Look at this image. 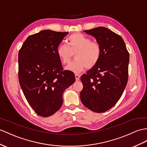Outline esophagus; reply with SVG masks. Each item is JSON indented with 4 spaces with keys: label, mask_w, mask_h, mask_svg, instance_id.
Returning a JSON list of instances; mask_svg holds the SVG:
<instances>
[{
    "label": "esophagus",
    "mask_w": 147,
    "mask_h": 147,
    "mask_svg": "<svg viewBox=\"0 0 147 147\" xmlns=\"http://www.w3.org/2000/svg\"><path fill=\"white\" fill-rule=\"evenodd\" d=\"M75 76H76V80H79V78H80V75H78V74H75Z\"/></svg>",
    "instance_id": "34e87169"
}]
</instances>
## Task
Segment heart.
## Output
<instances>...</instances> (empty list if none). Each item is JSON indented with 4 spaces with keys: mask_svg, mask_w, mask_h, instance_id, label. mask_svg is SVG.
Segmentation results:
<instances>
[{
    "mask_svg": "<svg viewBox=\"0 0 147 147\" xmlns=\"http://www.w3.org/2000/svg\"><path fill=\"white\" fill-rule=\"evenodd\" d=\"M57 54L63 64L69 63L75 54L76 60L66 67L67 70L79 73L86 67H95L101 57L100 45L85 35L75 33L67 38V46L60 45L57 49Z\"/></svg>",
    "mask_w": 147,
    "mask_h": 147,
    "instance_id": "heart-1",
    "label": "heart"
}]
</instances>
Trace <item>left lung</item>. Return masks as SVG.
<instances>
[{
    "mask_svg": "<svg viewBox=\"0 0 147 147\" xmlns=\"http://www.w3.org/2000/svg\"><path fill=\"white\" fill-rule=\"evenodd\" d=\"M84 32L96 38L102 54L97 64L81 77L80 100L93 112H105L116 104L126 87L129 53L123 38L109 28L98 27Z\"/></svg>",
    "mask_w": 147,
    "mask_h": 147,
    "instance_id": "obj_1",
    "label": "left lung"
}]
</instances>
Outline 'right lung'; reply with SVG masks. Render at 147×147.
I'll list each match as a JSON object with an SVG mask.
<instances>
[{
  "label": "right lung",
  "instance_id": "right-lung-1",
  "mask_svg": "<svg viewBox=\"0 0 147 147\" xmlns=\"http://www.w3.org/2000/svg\"><path fill=\"white\" fill-rule=\"evenodd\" d=\"M69 32L42 30L30 35L19 52V80L28 103L37 115H52L63 103L64 90L76 81L63 70L57 49Z\"/></svg>",
  "mask_w": 147,
  "mask_h": 147
}]
</instances>
